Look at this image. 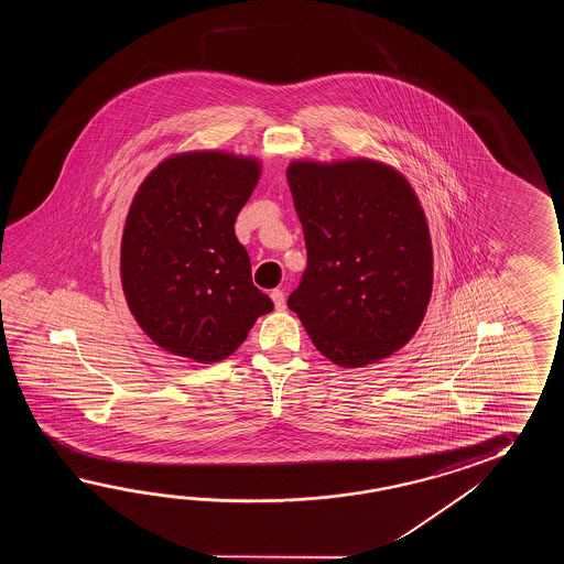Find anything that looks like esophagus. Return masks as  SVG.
Here are the masks:
<instances>
[{
	"label": "esophagus",
	"instance_id": "obj_1",
	"mask_svg": "<svg viewBox=\"0 0 564 564\" xmlns=\"http://www.w3.org/2000/svg\"><path fill=\"white\" fill-rule=\"evenodd\" d=\"M270 299L274 300L276 311H284V308H286V299H284V292H282V290H272V292H270Z\"/></svg>",
	"mask_w": 564,
	"mask_h": 564
}]
</instances>
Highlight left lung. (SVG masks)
I'll return each mask as SVG.
<instances>
[{
	"mask_svg": "<svg viewBox=\"0 0 564 564\" xmlns=\"http://www.w3.org/2000/svg\"><path fill=\"white\" fill-rule=\"evenodd\" d=\"M288 185L308 264L288 308L338 367L391 357L432 299L427 219L409 181L375 159L292 161Z\"/></svg>",
	"mask_w": 564,
	"mask_h": 564,
	"instance_id": "1",
	"label": "left lung"
}]
</instances>
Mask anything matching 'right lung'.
Returning <instances> with one entry per match:
<instances>
[{
	"instance_id": "obj_1",
	"label": "right lung",
	"mask_w": 564,
	"mask_h": 564,
	"mask_svg": "<svg viewBox=\"0 0 564 564\" xmlns=\"http://www.w3.org/2000/svg\"><path fill=\"white\" fill-rule=\"evenodd\" d=\"M262 175L256 156L187 151L161 161L132 197L120 241V282L156 347L219 362L274 308L253 286L234 224Z\"/></svg>"
}]
</instances>
